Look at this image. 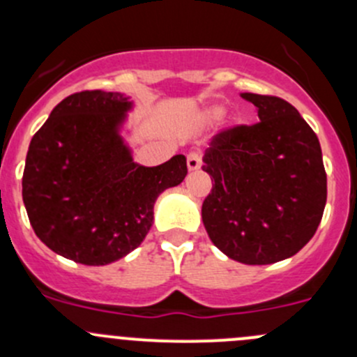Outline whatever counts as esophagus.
I'll use <instances>...</instances> for the list:
<instances>
[{"mask_svg": "<svg viewBox=\"0 0 357 357\" xmlns=\"http://www.w3.org/2000/svg\"><path fill=\"white\" fill-rule=\"evenodd\" d=\"M186 165H188V171H199L202 165V155L199 152H190L186 157Z\"/></svg>", "mask_w": 357, "mask_h": 357, "instance_id": "1", "label": "esophagus"}]
</instances>
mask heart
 Returning <instances> with one entry per match:
<instances>
[{
  "label": "heart",
  "instance_id": "obj_1",
  "mask_svg": "<svg viewBox=\"0 0 357 357\" xmlns=\"http://www.w3.org/2000/svg\"><path fill=\"white\" fill-rule=\"evenodd\" d=\"M221 114H222L221 107L211 105V107H205V109L200 112V119L205 122H211V121H215L218 117H221Z\"/></svg>",
  "mask_w": 357,
  "mask_h": 357
}]
</instances>
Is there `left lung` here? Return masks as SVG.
<instances>
[{
	"label": "left lung",
	"mask_w": 357,
	"mask_h": 357,
	"mask_svg": "<svg viewBox=\"0 0 357 357\" xmlns=\"http://www.w3.org/2000/svg\"><path fill=\"white\" fill-rule=\"evenodd\" d=\"M259 122L215 135L204 155L214 183L202 205L208 238L233 261L273 264L297 254L318 229L326 172L316 132L278 96L242 93Z\"/></svg>",
	"instance_id": "1"
}]
</instances>
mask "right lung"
<instances>
[{"instance_id": "right-lung-1", "label": "right lung", "mask_w": 357, "mask_h": 357, "mask_svg": "<svg viewBox=\"0 0 357 357\" xmlns=\"http://www.w3.org/2000/svg\"><path fill=\"white\" fill-rule=\"evenodd\" d=\"M132 110L122 93L67 96L32 136L22 199L38 238L86 266L119 261L145 240L153 205L185 179L186 157L155 167L132 160L122 128Z\"/></svg>"}]
</instances>
